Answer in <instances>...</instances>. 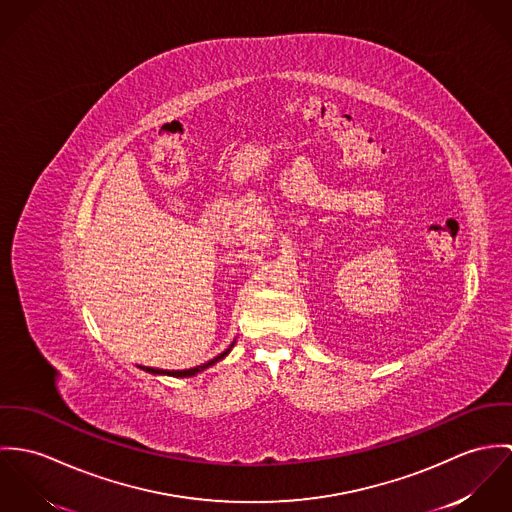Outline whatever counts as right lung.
<instances>
[{"label": "right lung", "instance_id": "add662e5", "mask_svg": "<svg viewBox=\"0 0 512 512\" xmlns=\"http://www.w3.org/2000/svg\"><path fill=\"white\" fill-rule=\"evenodd\" d=\"M229 349H231V347H228L224 353H220L216 359H212V361H208V363H202V365H198V367H192V369H184V371H167V375H172V377H192V375H196V373L204 371L206 367L214 365V363H216V361H220L222 357H226V355H228ZM153 373H165V371H153Z\"/></svg>", "mask_w": 512, "mask_h": 512}]
</instances>
